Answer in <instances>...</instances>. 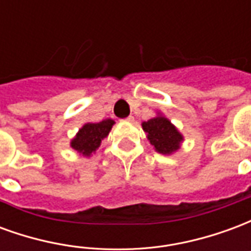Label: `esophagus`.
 Instances as JSON below:
<instances>
[{"mask_svg":"<svg viewBox=\"0 0 251 251\" xmlns=\"http://www.w3.org/2000/svg\"><path fill=\"white\" fill-rule=\"evenodd\" d=\"M125 121L126 122H134V117H133V115H129Z\"/></svg>","mask_w":251,"mask_h":251,"instance_id":"34e87169","label":"esophagus"}]
</instances>
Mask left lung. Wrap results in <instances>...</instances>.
Instances as JSON below:
<instances>
[{"label":"left lung","instance_id":"8db88e82","mask_svg":"<svg viewBox=\"0 0 251 251\" xmlns=\"http://www.w3.org/2000/svg\"><path fill=\"white\" fill-rule=\"evenodd\" d=\"M141 125L147 133L148 141L160 154L171 156L181 148L184 136L163 113L157 111L156 117L149 121H144Z\"/></svg>","mask_w":251,"mask_h":251}]
</instances>
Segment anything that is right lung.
Wrapping results in <instances>:
<instances>
[{
  "label": "right lung",
  "mask_w": 251,
  "mask_h": 251,
  "mask_svg": "<svg viewBox=\"0 0 251 251\" xmlns=\"http://www.w3.org/2000/svg\"><path fill=\"white\" fill-rule=\"evenodd\" d=\"M114 120L106 118L100 122H87L77 130L75 137L70 141V147L77 152L79 156L90 158L98 151L100 142L109 136L111 127L114 125Z\"/></svg>",
  "instance_id": "right-lung-1"
}]
</instances>
